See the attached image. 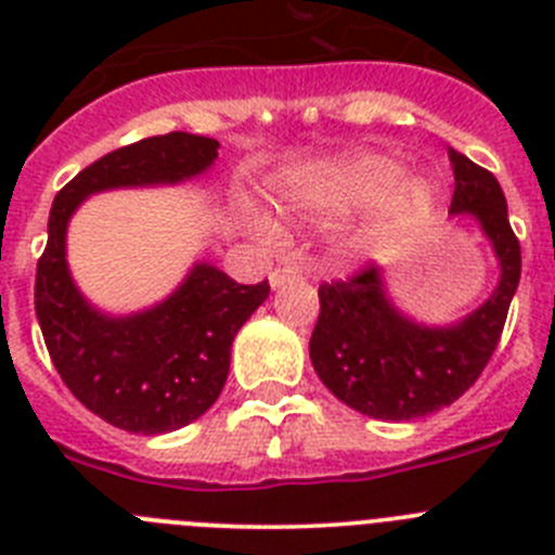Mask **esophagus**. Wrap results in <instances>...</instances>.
Segmentation results:
<instances>
[{"label":"esophagus","instance_id":"obj_1","mask_svg":"<svg viewBox=\"0 0 555 555\" xmlns=\"http://www.w3.org/2000/svg\"><path fill=\"white\" fill-rule=\"evenodd\" d=\"M294 278H300V269L292 267V263H288V267H278V269H272V272H269V286L281 288L283 283L294 281Z\"/></svg>","mask_w":555,"mask_h":555}]
</instances>
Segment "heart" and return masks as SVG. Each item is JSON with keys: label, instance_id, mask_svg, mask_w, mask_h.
<instances>
[{"label": "heart", "instance_id": "b5f03b06", "mask_svg": "<svg viewBox=\"0 0 555 555\" xmlns=\"http://www.w3.org/2000/svg\"><path fill=\"white\" fill-rule=\"evenodd\" d=\"M403 160L391 152L358 150L300 171L283 189L288 217L302 222H331L372 206L364 242L409 233L428 222L439 203V185L428 175H403ZM267 230V224H261Z\"/></svg>", "mask_w": 555, "mask_h": 555}]
</instances>
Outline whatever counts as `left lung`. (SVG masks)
Returning a JSON list of instances; mask_svg holds the SVG:
<instances>
[{"label":"left lung","mask_w":555,"mask_h":555,"mask_svg":"<svg viewBox=\"0 0 555 555\" xmlns=\"http://www.w3.org/2000/svg\"><path fill=\"white\" fill-rule=\"evenodd\" d=\"M455 191L450 217H467L492 244L500 278L475 311L450 325L411 320L391 300L384 269L322 283L311 364L322 384L358 414L409 423L455 403L489 364L519 283V242L492 171L448 150Z\"/></svg>","instance_id":"left-lung-1"}]
</instances>
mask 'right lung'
Listing matches in <instances>:
<instances>
[{
  "instance_id": "add662e5",
  "label": "right lung",
  "mask_w": 555,
  "mask_h": 555,
  "mask_svg": "<svg viewBox=\"0 0 555 555\" xmlns=\"http://www.w3.org/2000/svg\"><path fill=\"white\" fill-rule=\"evenodd\" d=\"M219 158V141L169 132L113 150L68 180L49 210L36 272V317L68 391L113 428L169 434L199 420L222 395L235 333L269 297L208 261L189 269L166 300L113 317L88 302L66 261V230L91 194L194 180Z\"/></svg>"
}]
</instances>
